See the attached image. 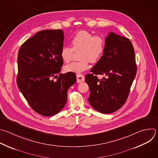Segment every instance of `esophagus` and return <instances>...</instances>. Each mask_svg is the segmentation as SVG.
Segmentation results:
<instances>
[{
	"label": "esophagus",
	"instance_id": "1",
	"mask_svg": "<svg viewBox=\"0 0 158 158\" xmlns=\"http://www.w3.org/2000/svg\"><path fill=\"white\" fill-rule=\"evenodd\" d=\"M76 77H77V83L84 82V80H85L84 76L82 74H76Z\"/></svg>",
	"mask_w": 158,
	"mask_h": 158
}]
</instances>
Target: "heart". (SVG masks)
Instances as JSON below:
<instances>
[{
    "label": "heart",
    "mask_w": 158,
    "mask_h": 158,
    "mask_svg": "<svg viewBox=\"0 0 158 158\" xmlns=\"http://www.w3.org/2000/svg\"><path fill=\"white\" fill-rule=\"evenodd\" d=\"M73 48L63 46L61 50V57L63 61L69 63L72 60L74 52H80L79 61L73 62L64 67L68 73H79L87 70L91 63L98 62L103 56L106 49V40L100 35L82 30L77 32L71 41Z\"/></svg>",
    "instance_id": "b5f03b06"
}]
</instances>
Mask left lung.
<instances>
[{
    "mask_svg": "<svg viewBox=\"0 0 158 158\" xmlns=\"http://www.w3.org/2000/svg\"><path fill=\"white\" fill-rule=\"evenodd\" d=\"M85 76L90 89V106L108 114L120 109L125 103L136 74L135 51L127 38L110 32L106 38L103 56ZM97 75L106 77L98 79Z\"/></svg>",
    "mask_w": 158,
    "mask_h": 158,
    "instance_id": "1",
    "label": "left lung"
}]
</instances>
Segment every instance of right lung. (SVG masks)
Segmentation results:
<instances>
[{"label":"right lung","instance_id":"right-lung-1","mask_svg":"<svg viewBox=\"0 0 158 158\" xmlns=\"http://www.w3.org/2000/svg\"><path fill=\"white\" fill-rule=\"evenodd\" d=\"M62 30L38 31L20 46L17 58L18 87L30 107L38 114H57L67 102L68 90L76 82L74 73H60L63 64ZM58 79L54 81L52 78Z\"/></svg>","mask_w":158,"mask_h":158}]
</instances>
